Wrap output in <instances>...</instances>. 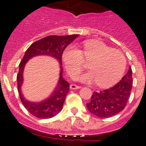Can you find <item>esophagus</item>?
Wrapping results in <instances>:
<instances>
[{
  "instance_id": "obj_1",
  "label": "esophagus",
  "mask_w": 146,
  "mask_h": 146,
  "mask_svg": "<svg viewBox=\"0 0 146 146\" xmlns=\"http://www.w3.org/2000/svg\"><path fill=\"white\" fill-rule=\"evenodd\" d=\"M70 89H81V87L80 86H76L74 84H71L70 86Z\"/></svg>"
}]
</instances>
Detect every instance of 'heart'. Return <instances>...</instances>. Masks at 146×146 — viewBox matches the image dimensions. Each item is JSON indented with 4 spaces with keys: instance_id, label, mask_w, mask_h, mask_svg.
I'll use <instances>...</instances> for the list:
<instances>
[{
    "instance_id": "b5f03b06",
    "label": "heart",
    "mask_w": 146,
    "mask_h": 146,
    "mask_svg": "<svg viewBox=\"0 0 146 146\" xmlns=\"http://www.w3.org/2000/svg\"><path fill=\"white\" fill-rule=\"evenodd\" d=\"M62 58L69 75L75 79L83 67V60L89 61V72L78 79L85 82H94L98 87L107 88L117 82L126 70L127 60L122 52L113 50L99 41L86 40L79 50L68 46Z\"/></svg>"
}]
</instances>
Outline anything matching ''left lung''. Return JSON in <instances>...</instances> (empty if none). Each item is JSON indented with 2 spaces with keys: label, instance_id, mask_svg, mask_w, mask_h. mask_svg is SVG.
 I'll return each instance as SVG.
<instances>
[{
  "label": "left lung",
  "instance_id": "left-lung-1",
  "mask_svg": "<svg viewBox=\"0 0 146 146\" xmlns=\"http://www.w3.org/2000/svg\"><path fill=\"white\" fill-rule=\"evenodd\" d=\"M132 69L114 86L101 92H94L87 109L98 117H111L123 111L127 105L133 86Z\"/></svg>",
  "mask_w": 146,
  "mask_h": 146
}]
</instances>
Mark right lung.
<instances>
[{"mask_svg": "<svg viewBox=\"0 0 146 146\" xmlns=\"http://www.w3.org/2000/svg\"><path fill=\"white\" fill-rule=\"evenodd\" d=\"M76 37H78V35L66 36L50 35L35 42L26 50L19 65V73L17 76V88L22 103L32 115L41 119H48L57 115L63 108L66 95L70 92V84L62 76V54L64 49ZM41 55L50 56L59 61L61 64L59 80L55 91L48 99L40 102H29L24 98L21 91L24 67L29 59Z\"/></svg>", "mask_w": 146, "mask_h": 146, "instance_id": "1", "label": "right lung"}]
</instances>
